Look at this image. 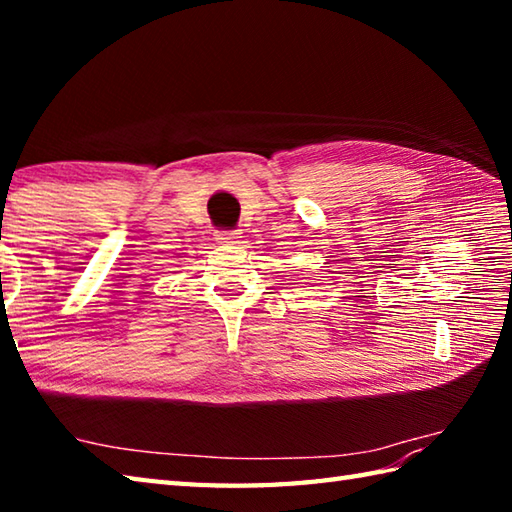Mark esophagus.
Masks as SVG:
<instances>
[{"mask_svg":"<svg viewBox=\"0 0 512 512\" xmlns=\"http://www.w3.org/2000/svg\"><path fill=\"white\" fill-rule=\"evenodd\" d=\"M239 237H242V235H239L237 231H217L215 233V239L220 244H237Z\"/></svg>","mask_w":512,"mask_h":512,"instance_id":"obj_1","label":"esophagus"}]
</instances>
